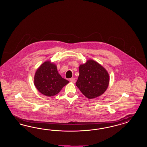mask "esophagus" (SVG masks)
I'll use <instances>...</instances> for the list:
<instances>
[{"mask_svg": "<svg viewBox=\"0 0 147 147\" xmlns=\"http://www.w3.org/2000/svg\"><path fill=\"white\" fill-rule=\"evenodd\" d=\"M69 81L72 83H75L76 82V79L74 78H71L69 79Z\"/></svg>", "mask_w": 147, "mask_h": 147, "instance_id": "34e87169", "label": "esophagus"}]
</instances>
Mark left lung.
I'll use <instances>...</instances> for the list:
<instances>
[{
  "instance_id": "obj_1",
  "label": "left lung",
  "mask_w": 147,
  "mask_h": 147,
  "mask_svg": "<svg viewBox=\"0 0 147 147\" xmlns=\"http://www.w3.org/2000/svg\"><path fill=\"white\" fill-rule=\"evenodd\" d=\"M79 71L76 86L86 98H97L106 92L109 84V76L101 65L89 59L80 65Z\"/></svg>"
}]
</instances>
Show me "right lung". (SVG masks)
Wrapping results in <instances>:
<instances>
[{
    "label": "right lung",
    "instance_id": "1",
    "mask_svg": "<svg viewBox=\"0 0 147 147\" xmlns=\"http://www.w3.org/2000/svg\"><path fill=\"white\" fill-rule=\"evenodd\" d=\"M68 82L59 74L57 65L50 61H46L40 65L34 78L36 89L47 96H53L59 93Z\"/></svg>",
    "mask_w": 147,
    "mask_h": 147
}]
</instances>
